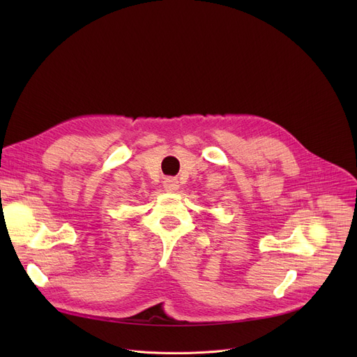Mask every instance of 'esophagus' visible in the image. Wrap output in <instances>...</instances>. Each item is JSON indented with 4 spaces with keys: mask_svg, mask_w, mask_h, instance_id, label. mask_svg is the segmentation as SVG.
<instances>
[{
    "mask_svg": "<svg viewBox=\"0 0 357 357\" xmlns=\"http://www.w3.org/2000/svg\"><path fill=\"white\" fill-rule=\"evenodd\" d=\"M179 188V182L175 178H166L163 181V190L167 192H174Z\"/></svg>",
    "mask_w": 357,
    "mask_h": 357,
    "instance_id": "obj_1",
    "label": "esophagus"
}]
</instances>
